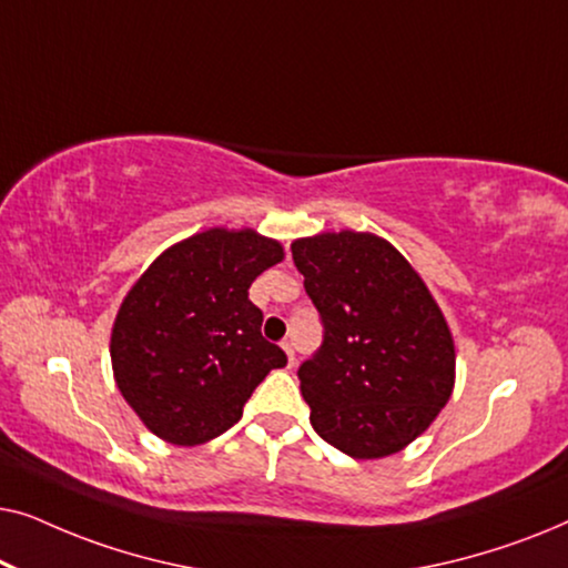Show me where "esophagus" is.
<instances>
[{
  "mask_svg": "<svg viewBox=\"0 0 568 568\" xmlns=\"http://www.w3.org/2000/svg\"><path fill=\"white\" fill-rule=\"evenodd\" d=\"M282 348H284V354H286V364H290V367H292V364H294V348H292V341H290V338H284V341H282Z\"/></svg>",
  "mask_w": 568,
  "mask_h": 568,
  "instance_id": "34e87169",
  "label": "esophagus"
}]
</instances>
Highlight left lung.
Segmentation results:
<instances>
[{"mask_svg":"<svg viewBox=\"0 0 568 568\" xmlns=\"http://www.w3.org/2000/svg\"><path fill=\"white\" fill-rule=\"evenodd\" d=\"M292 258L325 336L300 367L310 424L354 460L406 449L455 387V341L429 286L372 232H321Z\"/></svg>","mask_w":568,"mask_h":568,"instance_id":"8db88e82","label":"left lung"}]
</instances>
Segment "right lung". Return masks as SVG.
<instances>
[{
	"instance_id": "obj_1",
	"label": "right lung",
	"mask_w": 568,
	"mask_h": 568,
	"mask_svg": "<svg viewBox=\"0 0 568 568\" xmlns=\"http://www.w3.org/2000/svg\"><path fill=\"white\" fill-rule=\"evenodd\" d=\"M284 261L278 240L212 227L170 245L136 278L111 331L113 379L160 439L204 445L286 354L261 336L263 313L247 290Z\"/></svg>"
}]
</instances>
